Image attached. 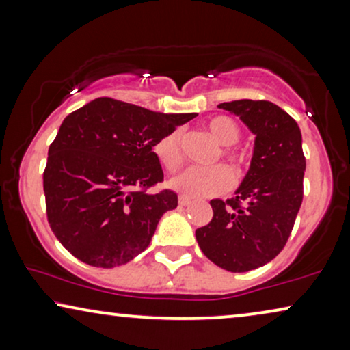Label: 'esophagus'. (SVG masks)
I'll use <instances>...</instances> for the list:
<instances>
[{
  "instance_id": "obj_1",
  "label": "esophagus",
  "mask_w": 350,
  "mask_h": 350,
  "mask_svg": "<svg viewBox=\"0 0 350 350\" xmlns=\"http://www.w3.org/2000/svg\"><path fill=\"white\" fill-rule=\"evenodd\" d=\"M190 203H191L190 198H187V196H184V195L179 196V204L180 206H189Z\"/></svg>"
}]
</instances>
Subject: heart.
Returning a JSON list of instances; mask_svg holds the SVG:
<instances>
[{"mask_svg":"<svg viewBox=\"0 0 350 350\" xmlns=\"http://www.w3.org/2000/svg\"><path fill=\"white\" fill-rule=\"evenodd\" d=\"M206 128L213 135V137L219 144L220 152L217 159H222L230 165V168L236 174H241L245 166H247V154L243 147L236 142L241 137V128L238 122L228 116H214L206 122ZM154 154L159 163L166 171L173 173L184 161L182 155V131L174 130L161 136L154 146ZM231 177L230 170L224 165H214L209 168H187L180 171L179 174L171 177L170 185L179 193L190 196V198H198V196H211L219 195L230 189Z\"/></svg>","mask_w":350,"mask_h":350,"instance_id":"b5f03b06","label":"heart"}]
</instances>
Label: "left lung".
<instances>
[{"instance_id":"obj_1","label":"left lung","mask_w":350,"mask_h":350,"mask_svg":"<svg viewBox=\"0 0 350 350\" xmlns=\"http://www.w3.org/2000/svg\"><path fill=\"white\" fill-rule=\"evenodd\" d=\"M219 107L239 116L254 133V157L234 198L211 201L213 220L195 234L211 262L245 273L271 262L287 244L303 201L306 159L298 124L271 101L238 100Z\"/></svg>"}]
</instances>
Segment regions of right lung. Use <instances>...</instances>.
<instances>
[{"label":"right lung","mask_w":350,"mask_h":350,"mask_svg":"<svg viewBox=\"0 0 350 350\" xmlns=\"http://www.w3.org/2000/svg\"><path fill=\"white\" fill-rule=\"evenodd\" d=\"M196 114H161L96 98L63 120L42 174L49 225L68 252L96 268L125 265L144 252L173 190L163 182L155 142Z\"/></svg>","instance_id":"right-lung-1"}]
</instances>
